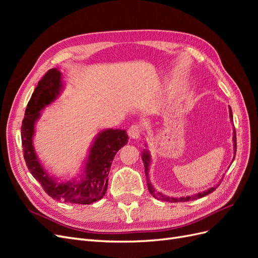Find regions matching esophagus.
Returning <instances> with one entry per match:
<instances>
[{
    "mask_svg": "<svg viewBox=\"0 0 258 258\" xmlns=\"http://www.w3.org/2000/svg\"><path fill=\"white\" fill-rule=\"evenodd\" d=\"M141 134H142V130L139 124H132L128 130V135L131 139H139L141 137Z\"/></svg>",
    "mask_w": 258,
    "mask_h": 258,
    "instance_id": "1",
    "label": "esophagus"
}]
</instances>
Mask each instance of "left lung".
<instances>
[{
  "label": "left lung",
  "instance_id": "1",
  "mask_svg": "<svg viewBox=\"0 0 258 258\" xmlns=\"http://www.w3.org/2000/svg\"><path fill=\"white\" fill-rule=\"evenodd\" d=\"M229 117H230V120L232 121V112H231V108L229 106ZM232 141H233V153H235V156H236V151H237V138H236V130L235 128H233V136H232ZM142 160H143V163H144V168H145V175H146V181H147V187H148V190H150V192L153 195V197L157 198L159 200H162V201H168V202H184V201H190V200H196V199H199V198H202L207 196V195L213 192L218 185L221 184L222 179L220 182H218L216 185H214L213 187H210L209 189L205 190V191H200L198 194H195V195H190V196H186V197H179V198H174V197H169V196H166V195H163L159 191H156L155 188L153 187L152 183L150 182V179H148V171H150V166H151V162H152V157H151V154L150 152H148V150H143L142 152ZM235 156H233V159H235ZM232 159V161H233Z\"/></svg>",
  "mask_w": 258,
  "mask_h": 258
}]
</instances>
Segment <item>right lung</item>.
Returning <instances> with one entry per match:
<instances>
[{
  "instance_id": "right-lung-1",
  "label": "right lung",
  "mask_w": 258,
  "mask_h": 258,
  "mask_svg": "<svg viewBox=\"0 0 258 258\" xmlns=\"http://www.w3.org/2000/svg\"><path fill=\"white\" fill-rule=\"evenodd\" d=\"M62 90L63 81L58 69H50L38 82L26 108L21 126V142L27 167L38 181L46 194L52 199L69 204L90 205L102 199L107 189L108 173L116 153L128 142V135L122 129H104L100 131L89 148L82 172L70 181H59L49 175L34 150L33 137L35 123L41 112L56 101Z\"/></svg>"
}]
</instances>
